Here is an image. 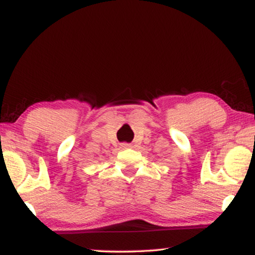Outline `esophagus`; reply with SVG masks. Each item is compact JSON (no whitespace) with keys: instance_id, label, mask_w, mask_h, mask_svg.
<instances>
[{"instance_id":"obj_1","label":"esophagus","mask_w":255,"mask_h":255,"mask_svg":"<svg viewBox=\"0 0 255 255\" xmlns=\"http://www.w3.org/2000/svg\"><path fill=\"white\" fill-rule=\"evenodd\" d=\"M122 146H123V148H130V147H131V145H130V144H127V143L123 144Z\"/></svg>"}]
</instances>
